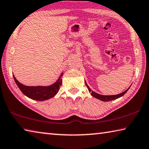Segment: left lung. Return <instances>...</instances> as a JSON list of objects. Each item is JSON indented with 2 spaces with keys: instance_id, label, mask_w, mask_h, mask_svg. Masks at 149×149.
Returning a JSON list of instances; mask_svg holds the SVG:
<instances>
[{
  "instance_id": "left-lung-1",
  "label": "left lung",
  "mask_w": 149,
  "mask_h": 149,
  "mask_svg": "<svg viewBox=\"0 0 149 149\" xmlns=\"http://www.w3.org/2000/svg\"><path fill=\"white\" fill-rule=\"evenodd\" d=\"M85 84H86V86H87V88H88V89L89 92H91V95L93 96H94V97H95V98H96L100 100H102V101H103V102L111 101V100H115V99H117V98H120V97L123 96L124 95V94H125V93H126V92L128 91V89H129V88H128V89H127L126 91L123 92V93H120V94H117V95L105 96V95H101V94H98V93H94V91H91V89L88 87V86L87 84H86V83H85Z\"/></svg>"
}]
</instances>
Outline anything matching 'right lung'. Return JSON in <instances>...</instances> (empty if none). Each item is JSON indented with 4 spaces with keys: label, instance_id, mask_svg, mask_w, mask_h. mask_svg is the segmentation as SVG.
<instances>
[{
    "label": "right lung",
    "instance_id": "right-lung-1",
    "mask_svg": "<svg viewBox=\"0 0 149 149\" xmlns=\"http://www.w3.org/2000/svg\"><path fill=\"white\" fill-rule=\"evenodd\" d=\"M13 77L18 87L25 96L32 100L38 101L46 100L55 96L62 85L61 75L55 83L48 86H25L19 82L13 75Z\"/></svg>",
    "mask_w": 149,
    "mask_h": 149
}]
</instances>
